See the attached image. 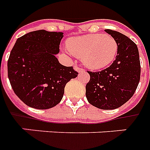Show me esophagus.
I'll list each match as a JSON object with an SVG mask.
<instances>
[{"mask_svg":"<svg viewBox=\"0 0 150 150\" xmlns=\"http://www.w3.org/2000/svg\"><path fill=\"white\" fill-rule=\"evenodd\" d=\"M74 69L76 70V71H77L78 73H82V72L85 71L83 69H81V68H80V67L78 66H74Z\"/></svg>","mask_w":150,"mask_h":150,"instance_id":"1","label":"esophagus"}]
</instances>
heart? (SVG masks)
I'll list each match as a JSON object with an SVG mask.
<instances>
[{
	"label": "heart",
	"mask_w": 150,
	"mask_h": 150,
	"mask_svg": "<svg viewBox=\"0 0 150 150\" xmlns=\"http://www.w3.org/2000/svg\"><path fill=\"white\" fill-rule=\"evenodd\" d=\"M73 55L81 57V62L90 70H100L109 66L116 57L118 43L107 34H88L73 37L67 41Z\"/></svg>",
	"instance_id": "obj_1"
}]
</instances>
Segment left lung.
Returning a JSON list of instances; mask_svg holds the SVG:
<instances>
[{
	"label": "left lung",
	"mask_w": 150,
	"mask_h": 150,
	"mask_svg": "<svg viewBox=\"0 0 150 150\" xmlns=\"http://www.w3.org/2000/svg\"><path fill=\"white\" fill-rule=\"evenodd\" d=\"M105 31L118 43V52L111 66L101 72H88L90 81L86 96L91 105L103 110H114L134 94L140 81L141 64L136 43L126 35L111 30Z\"/></svg>",
	"instance_id": "1"
}]
</instances>
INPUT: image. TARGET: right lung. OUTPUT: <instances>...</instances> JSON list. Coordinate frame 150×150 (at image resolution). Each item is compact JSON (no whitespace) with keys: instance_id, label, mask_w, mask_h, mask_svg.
Returning a JSON list of instances; mask_svg holds the SVG:
<instances>
[{"instance_id":"add662e5","label":"right lung","mask_w":150,"mask_h":150,"mask_svg":"<svg viewBox=\"0 0 150 150\" xmlns=\"http://www.w3.org/2000/svg\"><path fill=\"white\" fill-rule=\"evenodd\" d=\"M62 32L39 30L17 39L8 60V77L15 94L28 107L49 109L60 103L64 87L77 77L56 58Z\"/></svg>"}]
</instances>
